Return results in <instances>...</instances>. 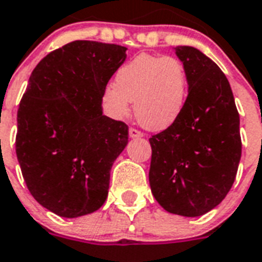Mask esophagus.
Masks as SVG:
<instances>
[{
    "instance_id": "34e87169",
    "label": "esophagus",
    "mask_w": 262,
    "mask_h": 262,
    "mask_svg": "<svg viewBox=\"0 0 262 262\" xmlns=\"http://www.w3.org/2000/svg\"><path fill=\"white\" fill-rule=\"evenodd\" d=\"M143 133L137 128H129V138H142Z\"/></svg>"
}]
</instances>
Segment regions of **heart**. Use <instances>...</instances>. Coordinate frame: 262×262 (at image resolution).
I'll use <instances>...</instances> for the list:
<instances>
[{
  "instance_id": "obj_1",
  "label": "heart",
  "mask_w": 262,
  "mask_h": 262,
  "mask_svg": "<svg viewBox=\"0 0 262 262\" xmlns=\"http://www.w3.org/2000/svg\"><path fill=\"white\" fill-rule=\"evenodd\" d=\"M187 68L177 58L139 54L121 64L115 83L104 88L101 104L105 114L121 120L131 114V101L138 121L152 131H161L183 116L189 95Z\"/></svg>"
}]
</instances>
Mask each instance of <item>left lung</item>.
I'll return each instance as SVG.
<instances>
[{
    "label": "left lung",
    "mask_w": 262,
    "mask_h": 262,
    "mask_svg": "<svg viewBox=\"0 0 262 262\" xmlns=\"http://www.w3.org/2000/svg\"><path fill=\"white\" fill-rule=\"evenodd\" d=\"M174 50L189 75V95L179 121L148 139V181L167 212L200 216L233 187L242 151L239 114L214 60L189 46Z\"/></svg>",
    "instance_id": "1"
}]
</instances>
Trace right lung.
Segmentation results:
<instances>
[{
    "mask_svg": "<svg viewBox=\"0 0 262 262\" xmlns=\"http://www.w3.org/2000/svg\"><path fill=\"white\" fill-rule=\"evenodd\" d=\"M127 48L75 40L50 52L29 77L17 111L16 154L29 192L63 217L104 204L128 125L102 115L101 93Z\"/></svg>",
    "mask_w": 262,
    "mask_h": 262,
    "instance_id": "right-lung-1",
    "label": "right lung"
}]
</instances>
